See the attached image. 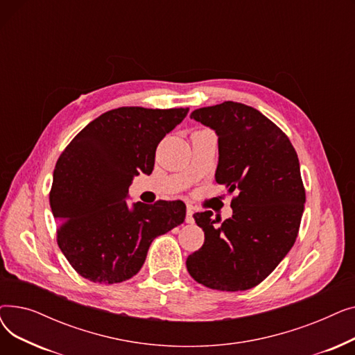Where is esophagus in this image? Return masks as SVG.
Segmentation results:
<instances>
[{"label":"esophagus","mask_w":355,"mask_h":355,"mask_svg":"<svg viewBox=\"0 0 355 355\" xmlns=\"http://www.w3.org/2000/svg\"><path fill=\"white\" fill-rule=\"evenodd\" d=\"M193 214H194L193 206H187V216H185V221H187V223H194Z\"/></svg>","instance_id":"1"}]
</instances>
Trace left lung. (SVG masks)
Here are the masks:
<instances>
[{
  "label": "left lung",
  "mask_w": 355,
  "mask_h": 355,
  "mask_svg": "<svg viewBox=\"0 0 355 355\" xmlns=\"http://www.w3.org/2000/svg\"><path fill=\"white\" fill-rule=\"evenodd\" d=\"M191 118L218 135L216 182L225 184L233 216L196 213L204 245L187 257L194 281L237 292L257 286L288 254L300 233L305 187L300 159L284 130L237 102L196 109Z\"/></svg>",
  "instance_id": "left-lung-1"
}]
</instances>
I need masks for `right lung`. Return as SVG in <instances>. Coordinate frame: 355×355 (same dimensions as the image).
<instances>
[{
  "mask_svg": "<svg viewBox=\"0 0 355 355\" xmlns=\"http://www.w3.org/2000/svg\"><path fill=\"white\" fill-rule=\"evenodd\" d=\"M187 114L189 107L112 109L86 125L55 162L50 207L58 245L87 281H128L153 240L184 221L181 200L129 209L125 198L134 175L153 173L158 144Z\"/></svg>",
  "mask_w": 355,
  "mask_h": 355,
  "instance_id": "right-lung-1",
  "label": "right lung"
}]
</instances>
